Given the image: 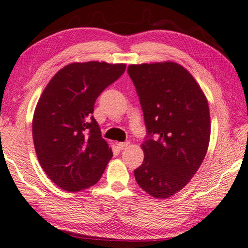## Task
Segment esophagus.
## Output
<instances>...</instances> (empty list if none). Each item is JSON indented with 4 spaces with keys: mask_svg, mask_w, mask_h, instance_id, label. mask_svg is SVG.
Masks as SVG:
<instances>
[{
    "mask_svg": "<svg viewBox=\"0 0 248 248\" xmlns=\"http://www.w3.org/2000/svg\"><path fill=\"white\" fill-rule=\"evenodd\" d=\"M129 144H130V142H118V143H117V148H118L119 150H124L125 148H128Z\"/></svg>",
    "mask_w": 248,
    "mask_h": 248,
    "instance_id": "1",
    "label": "esophagus"
}]
</instances>
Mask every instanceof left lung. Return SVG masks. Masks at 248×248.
Masks as SVG:
<instances>
[{
	"mask_svg": "<svg viewBox=\"0 0 248 248\" xmlns=\"http://www.w3.org/2000/svg\"><path fill=\"white\" fill-rule=\"evenodd\" d=\"M128 73L148 132L134 177L149 195L166 199L190 182L207 154L208 100L194 77L175 62L131 64Z\"/></svg>",
	"mask_w": 248,
	"mask_h": 248,
	"instance_id": "left-lung-1",
	"label": "left lung"
}]
</instances>
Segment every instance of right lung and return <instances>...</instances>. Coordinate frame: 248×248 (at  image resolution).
Segmentation results:
<instances>
[{"label":"right lung","instance_id":"right-lung-1","mask_svg":"<svg viewBox=\"0 0 248 248\" xmlns=\"http://www.w3.org/2000/svg\"><path fill=\"white\" fill-rule=\"evenodd\" d=\"M125 64L75 62L59 70L37 103L32 139L45 173L70 192L93 186L112 151L92 114L96 98L117 81Z\"/></svg>","mask_w":248,"mask_h":248}]
</instances>
